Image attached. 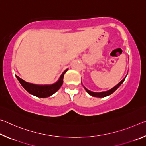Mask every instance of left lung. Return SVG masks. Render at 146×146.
<instances>
[{"mask_svg": "<svg viewBox=\"0 0 146 146\" xmlns=\"http://www.w3.org/2000/svg\"><path fill=\"white\" fill-rule=\"evenodd\" d=\"M126 77V76H125ZM125 77L122 80H121L120 82L118 84L117 86H115V87H113L112 89H111L110 90L107 91H104V92H100V93H96V92H93V91H91L90 90H88V89H86L84 86V88L86 90V91H87V92L90 94V95L93 96V97H107L108 95H110L111 94H112L113 92H115V91L117 90L118 88V87L122 84L123 82V81L125 80Z\"/></svg>", "mask_w": 146, "mask_h": 146, "instance_id": "obj_1", "label": "left lung"}]
</instances>
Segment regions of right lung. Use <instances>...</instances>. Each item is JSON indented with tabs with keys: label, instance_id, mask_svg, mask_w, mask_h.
Returning <instances> with one entry per match:
<instances>
[{
	"label": "right lung",
	"instance_id": "add662e5",
	"mask_svg": "<svg viewBox=\"0 0 146 146\" xmlns=\"http://www.w3.org/2000/svg\"><path fill=\"white\" fill-rule=\"evenodd\" d=\"M68 71L66 70L62 74L59 80L56 83L51 85H36L33 84L28 83L24 81L23 79L15 75L17 78L18 79L19 82L23 86V87L28 91L29 93L34 96L40 98H46L50 97L53 94L56 92L63 84V78L64 74Z\"/></svg>",
	"mask_w": 146,
	"mask_h": 146
}]
</instances>
